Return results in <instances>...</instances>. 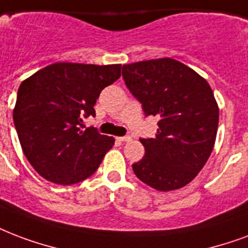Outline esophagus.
Segmentation results:
<instances>
[{"mask_svg": "<svg viewBox=\"0 0 248 248\" xmlns=\"http://www.w3.org/2000/svg\"><path fill=\"white\" fill-rule=\"evenodd\" d=\"M121 141H124V143H127V141H131L132 140V138L131 137H121L118 138Z\"/></svg>", "mask_w": 248, "mask_h": 248, "instance_id": "1", "label": "esophagus"}]
</instances>
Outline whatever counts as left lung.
Listing matches in <instances>:
<instances>
[{
  "mask_svg": "<svg viewBox=\"0 0 248 248\" xmlns=\"http://www.w3.org/2000/svg\"><path fill=\"white\" fill-rule=\"evenodd\" d=\"M126 86L145 116L160 118L156 137L140 139L145 154L132 170L157 191H173L203 169L216 141L218 105L203 77L173 58L124 65Z\"/></svg>",
  "mask_w": 248,
  "mask_h": 248,
  "instance_id": "1",
  "label": "left lung"
}]
</instances>
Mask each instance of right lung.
Masks as SVG:
<instances>
[{"instance_id": "add662e5", "label": "right lung", "mask_w": 248, "mask_h": 248, "mask_svg": "<svg viewBox=\"0 0 248 248\" xmlns=\"http://www.w3.org/2000/svg\"><path fill=\"white\" fill-rule=\"evenodd\" d=\"M120 77V63L57 62L22 82L13 118L24 156L43 178L69 186L97 170L114 138L82 130L83 118L94 117L100 92Z\"/></svg>"}]
</instances>
